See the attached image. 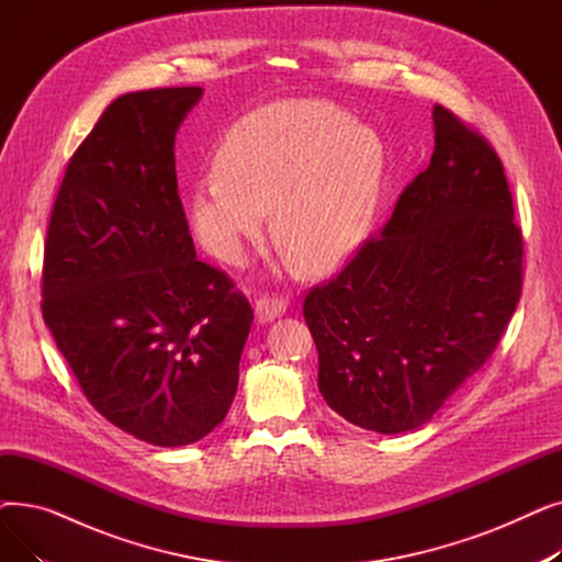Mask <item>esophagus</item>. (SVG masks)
Returning a JSON list of instances; mask_svg holds the SVG:
<instances>
[{
	"instance_id": "1",
	"label": "esophagus",
	"mask_w": 562,
	"mask_h": 562,
	"mask_svg": "<svg viewBox=\"0 0 562 562\" xmlns=\"http://www.w3.org/2000/svg\"><path fill=\"white\" fill-rule=\"evenodd\" d=\"M286 305L289 301L284 296H271V293H266V296H261L257 303H255V318L257 323H269L278 316H282L286 312Z\"/></svg>"
}]
</instances>
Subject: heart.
I'll return each instance as SVG.
<instances>
[{"label": "heart", "mask_w": 562, "mask_h": 562, "mask_svg": "<svg viewBox=\"0 0 562 562\" xmlns=\"http://www.w3.org/2000/svg\"><path fill=\"white\" fill-rule=\"evenodd\" d=\"M380 180L373 130L328 100H282L227 130L216 170L193 184L189 221L206 250L239 261L273 206L278 239L323 273L362 244Z\"/></svg>", "instance_id": "obj_1"}]
</instances>
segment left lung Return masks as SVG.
<instances>
[{"label": "left lung", "mask_w": 562, "mask_h": 562, "mask_svg": "<svg viewBox=\"0 0 562 562\" xmlns=\"http://www.w3.org/2000/svg\"><path fill=\"white\" fill-rule=\"evenodd\" d=\"M430 166L339 276L303 303L318 390L382 435L426 424L494 352L517 310L524 239L492 143L435 104Z\"/></svg>", "instance_id": "8db88e82"}]
</instances>
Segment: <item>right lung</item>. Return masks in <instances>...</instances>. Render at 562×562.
I'll return each instance as SVG.
<instances>
[{"label": "right lung", "instance_id": "1", "mask_svg": "<svg viewBox=\"0 0 562 562\" xmlns=\"http://www.w3.org/2000/svg\"><path fill=\"white\" fill-rule=\"evenodd\" d=\"M200 86L113 100L68 161L47 225L43 318L83 396L155 447L210 435L239 385L252 307L195 257L175 134Z\"/></svg>", "mask_w": 562, "mask_h": 562}]
</instances>
